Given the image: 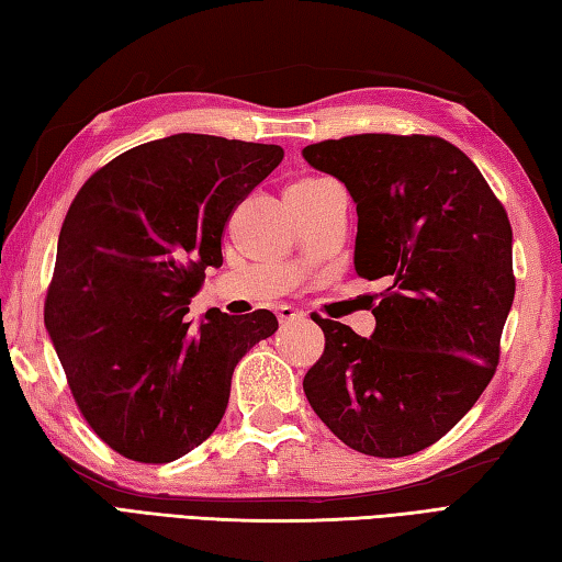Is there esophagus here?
Listing matches in <instances>:
<instances>
[{
  "instance_id": "esophagus-1",
  "label": "esophagus",
  "mask_w": 562,
  "mask_h": 562,
  "mask_svg": "<svg viewBox=\"0 0 562 562\" xmlns=\"http://www.w3.org/2000/svg\"><path fill=\"white\" fill-rule=\"evenodd\" d=\"M274 314H278L280 324H288V321H300V318H304L302 308H296V306H292V304H280L278 308H274Z\"/></svg>"
}]
</instances>
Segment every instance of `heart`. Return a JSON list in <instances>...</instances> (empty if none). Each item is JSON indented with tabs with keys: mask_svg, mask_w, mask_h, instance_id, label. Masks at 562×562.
<instances>
[{
	"mask_svg": "<svg viewBox=\"0 0 562 562\" xmlns=\"http://www.w3.org/2000/svg\"><path fill=\"white\" fill-rule=\"evenodd\" d=\"M316 181H321V178H302V181H296L292 186H308V183H316Z\"/></svg>",
	"mask_w": 562,
	"mask_h": 562,
	"instance_id": "1",
	"label": "heart"
}]
</instances>
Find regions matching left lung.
<instances>
[{
	"mask_svg": "<svg viewBox=\"0 0 562 562\" xmlns=\"http://www.w3.org/2000/svg\"><path fill=\"white\" fill-rule=\"evenodd\" d=\"M302 154L350 190L357 274L386 280L372 338L312 316L326 348L304 393L348 447L408 457L445 437L495 374L515 302L507 212L441 137L369 133Z\"/></svg>",
	"mask_w": 562,
	"mask_h": 562,
	"instance_id": "8db88e82",
	"label": "left lung"
}]
</instances>
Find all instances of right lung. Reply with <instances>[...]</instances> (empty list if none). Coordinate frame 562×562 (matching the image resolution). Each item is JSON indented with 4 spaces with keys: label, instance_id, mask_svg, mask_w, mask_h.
Listing matches in <instances>:
<instances>
[{
    "label": "right lung",
    "instance_id": "add662e5",
    "mask_svg": "<svg viewBox=\"0 0 562 562\" xmlns=\"http://www.w3.org/2000/svg\"><path fill=\"white\" fill-rule=\"evenodd\" d=\"M278 145L171 135L127 149L71 200L45 296V328L83 420L125 459L166 463L202 445L232 374L278 330L268 308L190 326L205 268L222 266L234 207L268 178Z\"/></svg>",
    "mask_w": 562,
    "mask_h": 562
}]
</instances>
